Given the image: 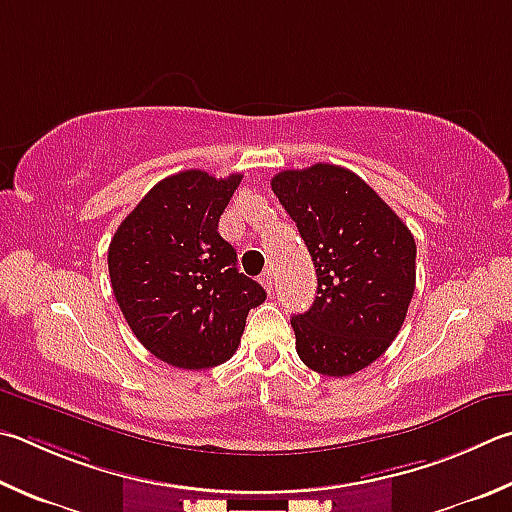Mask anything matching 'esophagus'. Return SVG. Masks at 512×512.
Masks as SVG:
<instances>
[{"mask_svg":"<svg viewBox=\"0 0 512 512\" xmlns=\"http://www.w3.org/2000/svg\"><path fill=\"white\" fill-rule=\"evenodd\" d=\"M259 282H262V286L266 288V291L268 293H271L273 291V271H271V268H266V271L262 273V275H259Z\"/></svg>","mask_w":512,"mask_h":512,"instance_id":"obj_1","label":"esophagus"}]
</instances>
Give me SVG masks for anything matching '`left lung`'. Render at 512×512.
Here are the masks:
<instances>
[{"label": "left lung", "instance_id": "8db88e82", "mask_svg": "<svg viewBox=\"0 0 512 512\" xmlns=\"http://www.w3.org/2000/svg\"><path fill=\"white\" fill-rule=\"evenodd\" d=\"M271 188L295 221L318 275V295L293 315L297 356L342 378L383 356L416 286V244L401 217L340 165L284 170Z\"/></svg>", "mask_w": 512, "mask_h": 512}]
</instances>
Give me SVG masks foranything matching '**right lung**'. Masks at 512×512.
Here are the masks:
<instances>
[{"instance_id":"1","label":"right lung","mask_w":512,"mask_h":512,"mask_svg":"<svg viewBox=\"0 0 512 512\" xmlns=\"http://www.w3.org/2000/svg\"><path fill=\"white\" fill-rule=\"evenodd\" d=\"M241 174L203 170L167 176L145 194L109 244V277L129 329L156 358L208 369L237 351L248 311L266 300L237 271L219 217Z\"/></svg>"}]
</instances>
